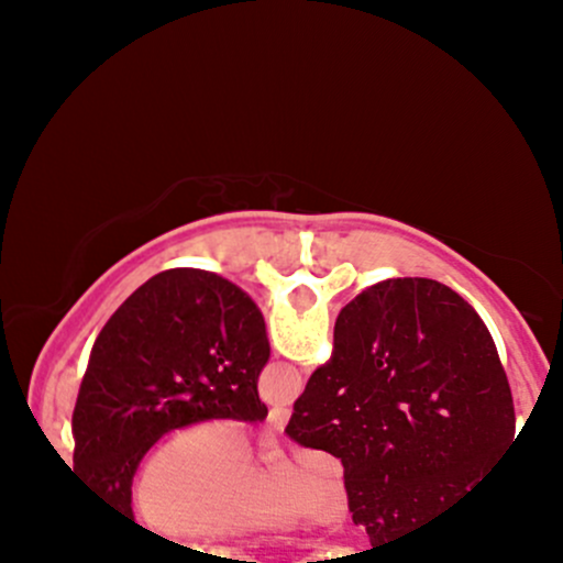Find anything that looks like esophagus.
<instances>
[{"mask_svg": "<svg viewBox=\"0 0 563 563\" xmlns=\"http://www.w3.org/2000/svg\"><path fill=\"white\" fill-rule=\"evenodd\" d=\"M288 418H290L288 407H273V410H269V416H267V421H269V426H273V429L283 431V429H286Z\"/></svg>", "mask_w": 563, "mask_h": 563, "instance_id": "esophagus-1", "label": "esophagus"}]
</instances>
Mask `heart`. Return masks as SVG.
<instances>
[{
    "mask_svg": "<svg viewBox=\"0 0 563 563\" xmlns=\"http://www.w3.org/2000/svg\"><path fill=\"white\" fill-rule=\"evenodd\" d=\"M129 508L156 538L228 540L288 527L301 514L339 525L346 493L320 457L262 468L249 431L230 421H203L174 431L147 452L132 479Z\"/></svg>",
    "mask_w": 563,
    "mask_h": 563,
    "instance_id": "heart-1",
    "label": "heart"
}]
</instances>
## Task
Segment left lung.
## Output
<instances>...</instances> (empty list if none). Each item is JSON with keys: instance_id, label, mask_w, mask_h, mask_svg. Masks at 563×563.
Returning <instances> with one entry per match:
<instances>
[{"instance_id": "left-lung-1", "label": "left lung", "mask_w": 563, "mask_h": 563, "mask_svg": "<svg viewBox=\"0 0 563 563\" xmlns=\"http://www.w3.org/2000/svg\"><path fill=\"white\" fill-rule=\"evenodd\" d=\"M267 360L260 307L235 283L187 267L151 277L89 354L70 421L74 474L132 521V479L161 437L211 418H267L256 391Z\"/></svg>"}]
</instances>
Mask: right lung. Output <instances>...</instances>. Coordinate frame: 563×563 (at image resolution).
Returning a JSON list of instances; mask_svg holds the SVG:
<instances>
[{"instance_id": "add662e5", "label": "right lung", "mask_w": 563, "mask_h": 563, "mask_svg": "<svg viewBox=\"0 0 563 563\" xmlns=\"http://www.w3.org/2000/svg\"><path fill=\"white\" fill-rule=\"evenodd\" d=\"M514 431L493 335L429 277L376 283L341 309L331 360L286 426L301 448L341 457L349 514L376 545L426 532L489 493Z\"/></svg>"}]
</instances>
